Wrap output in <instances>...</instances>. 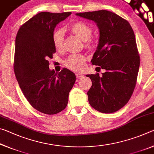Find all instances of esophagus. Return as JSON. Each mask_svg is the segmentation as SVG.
Instances as JSON below:
<instances>
[{
    "mask_svg": "<svg viewBox=\"0 0 154 154\" xmlns=\"http://www.w3.org/2000/svg\"><path fill=\"white\" fill-rule=\"evenodd\" d=\"M76 77L77 79H82V78L83 77V75L82 74H80V73H76Z\"/></svg>",
    "mask_w": 154,
    "mask_h": 154,
    "instance_id": "obj_1",
    "label": "esophagus"
}]
</instances>
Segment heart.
Returning <instances> with one entry per match:
<instances>
[{"label":"heart","instance_id":"1","mask_svg":"<svg viewBox=\"0 0 154 154\" xmlns=\"http://www.w3.org/2000/svg\"><path fill=\"white\" fill-rule=\"evenodd\" d=\"M69 30L81 39L84 41L85 46L87 48L92 47L93 40L91 38L92 34V28L84 22H74L69 26ZM54 45L57 50L60 51L63 49L64 41V30L58 29L54 31L52 35ZM85 61V56L81 54H71L65 60L64 65L68 69L73 71H79L84 68Z\"/></svg>","mask_w":154,"mask_h":154}]
</instances>
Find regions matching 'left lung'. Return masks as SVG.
Masks as SVG:
<instances>
[{
	"instance_id": "left-lung-1",
	"label": "left lung",
	"mask_w": 154,
	"mask_h": 154,
	"mask_svg": "<svg viewBox=\"0 0 154 154\" xmlns=\"http://www.w3.org/2000/svg\"><path fill=\"white\" fill-rule=\"evenodd\" d=\"M76 15L96 23L100 37L91 62L106 70L102 77L86 75L92 83L88 101L101 113H114L128 102L137 83L140 57L134 31L127 20L106 10Z\"/></svg>"
}]
</instances>
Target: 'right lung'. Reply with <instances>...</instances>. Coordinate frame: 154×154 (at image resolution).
<instances>
[{
	"mask_svg": "<svg viewBox=\"0 0 154 154\" xmlns=\"http://www.w3.org/2000/svg\"><path fill=\"white\" fill-rule=\"evenodd\" d=\"M71 14L38 13L20 28L15 38L14 68L20 88L32 107L45 114H56L66 108L76 79L66 68L59 72L51 71L48 60L56 52L54 28Z\"/></svg>",
	"mask_w": 154,
	"mask_h": 154,
	"instance_id": "1",
	"label": "right lung"
}]
</instances>
